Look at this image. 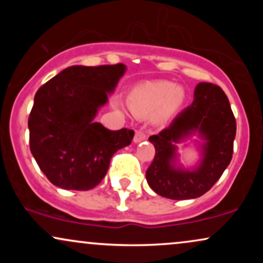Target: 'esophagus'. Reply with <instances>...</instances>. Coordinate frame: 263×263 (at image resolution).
Returning a JSON list of instances; mask_svg holds the SVG:
<instances>
[{
  "mask_svg": "<svg viewBox=\"0 0 263 263\" xmlns=\"http://www.w3.org/2000/svg\"><path fill=\"white\" fill-rule=\"evenodd\" d=\"M147 138V134L143 131V129H137L135 135V142H141L144 141Z\"/></svg>",
  "mask_w": 263,
  "mask_h": 263,
  "instance_id": "obj_1",
  "label": "esophagus"
}]
</instances>
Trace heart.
<instances>
[{"label": "heart", "mask_w": 263, "mask_h": 263, "mask_svg": "<svg viewBox=\"0 0 263 263\" xmlns=\"http://www.w3.org/2000/svg\"><path fill=\"white\" fill-rule=\"evenodd\" d=\"M184 91L171 81H147L132 87L127 102L137 116H148L159 110L161 116H170L182 106Z\"/></svg>", "instance_id": "1"}]
</instances>
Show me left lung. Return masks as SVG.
<instances>
[{"label":"left lung","mask_w":263,"mask_h":263,"mask_svg":"<svg viewBox=\"0 0 263 263\" xmlns=\"http://www.w3.org/2000/svg\"><path fill=\"white\" fill-rule=\"evenodd\" d=\"M193 132L205 140L203 161L198 170H176L173 143ZM236 120L228 96L215 84L200 83L195 87L194 101L183 110L167 128L149 137L156 155L146 172L148 185L164 198L184 200L201 197L222 176L232 158Z\"/></svg>","instance_id":"8db88e82"}]
</instances>
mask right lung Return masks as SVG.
<instances>
[{
    "label": "right lung",
    "mask_w": 263,
    "mask_h": 263,
    "mask_svg": "<svg viewBox=\"0 0 263 263\" xmlns=\"http://www.w3.org/2000/svg\"><path fill=\"white\" fill-rule=\"evenodd\" d=\"M126 66H69L35 92L29 114V148L50 183L68 190L95 188L112 156L131 144L134 129L95 122Z\"/></svg>",
    "instance_id": "obj_1"
}]
</instances>
